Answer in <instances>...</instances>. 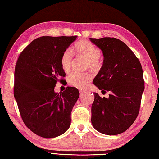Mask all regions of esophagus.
Returning <instances> with one entry per match:
<instances>
[{"label":"esophagus","instance_id":"34e87169","mask_svg":"<svg viewBox=\"0 0 159 159\" xmlns=\"http://www.w3.org/2000/svg\"><path fill=\"white\" fill-rule=\"evenodd\" d=\"M86 92V90H82V89H80V93L81 94V95H82V94L85 93Z\"/></svg>","mask_w":159,"mask_h":159}]
</instances>
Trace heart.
Instances as JSON below:
<instances>
[{
    "label": "heart",
    "instance_id": "obj_1",
    "mask_svg": "<svg viewBox=\"0 0 159 159\" xmlns=\"http://www.w3.org/2000/svg\"><path fill=\"white\" fill-rule=\"evenodd\" d=\"M75 50L80 56L88 59L87 66L94 70H98L101 68V51L93 44L87 40H80L75 44ZM60 62L61 68L64 71L69 72L71 69L73 64V56L70 48H66L61 54ZM92 77V74L90 72L80 73L73 71L68 76V82L76 88L84 89L88 85Z\"/></svg>",
    "mask_w": 159,
    "mask_h": 159
}]
</instances>
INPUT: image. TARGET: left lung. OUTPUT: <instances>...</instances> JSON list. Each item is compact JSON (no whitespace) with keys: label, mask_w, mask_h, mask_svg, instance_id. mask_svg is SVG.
Masks as SVG:
<instances>
[{"label":"left lung","mask_w":159,"mask_h":159,"mask_svg":"<svg viewBox=\"0 0 159 159\" xmlns=\"http://www.w3.org/2000/svg\"><path fill=\"white\" fill-rule=\"evenodd\" d=\"M102 51L103 66L93 84L109 98L94 93L91 122L107 135L121 134L137 119L145 89L140 61L124 42L115 38H90Z\"/></svg>","instance_id":"left-lung-1"}]
</instances>
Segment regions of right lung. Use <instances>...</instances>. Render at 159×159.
Segmentation results:
<instances>
[{"mask_svg": "<svg viewBox=\"0 0 159 159\" xmlns=\"http://www.w3.org/2000/svg\"><path fill=\"white\" fill-rule=\"evenodd\" d=\"M77 36H43L35 39L20 53L14 72V95L25 125L40 137L53 138L70 125V113L79 98L75 87L54 91L66 73L61 54Z\"/></svg>", "mask_w": 159, "mask_h": 159, "instance_id": "obj_1", "label": "right lung"}]
</instances>
